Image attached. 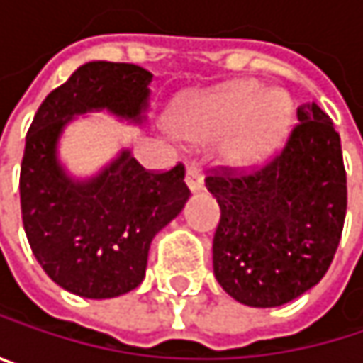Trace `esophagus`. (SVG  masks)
<instances>
[{
  "label": "esophagus",
  "instance_id": "obj_1",
  "mask_svg": "<svg viewBox=\"0 0 363 363\" xmlns=\"http://www.w3.org/2000/svg\"><path fill=\"white\" fill-rule=\"evenodd\" d=\"M184 181H186V186H189L191 191H199V189L203 186V172H201L199 164H195V162L189 164Z\"/></svg>",
  "mask_w": 363,
  "mask_h": 363
}]
</instances>
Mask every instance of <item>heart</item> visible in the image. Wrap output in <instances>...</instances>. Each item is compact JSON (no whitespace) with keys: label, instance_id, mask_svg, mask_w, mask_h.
Masks as SVG:
<instances>
[{"label":"heart","instance_id":"b5f03b06","mask_svg":"<svg viewBox=\"0 0 363 363\" xmlns=\"http://www.w3.org/2000/svg\"><path fill=\"white\" fill-rule=\"evenodd\" d=\"M172 123L189 140H208L238 125L227 143V157L238 164H254L271 155L284 140L292 123V109L281 94H264L258 84L240 82L181 105Z\"/></svg>","mask_w":363,"mask_h":363}]
</instances>
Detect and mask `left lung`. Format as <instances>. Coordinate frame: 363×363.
Returning a JSON list of instances; mask_svg holds the SVG:
<instances>
[{
  "label": "left lung",
  "instance_id": "8db88e82",
  "mask_svg": "<svg viewBox=\"0 0 363 363\" xmlns=\"http://www.w3.org/2000/svg\"><path fill=\"white\" fill-rule=\"evenodd\" d=\"M296 117L284 149L262 166H216L206 177L220 206L214 275L248 307H279L313 288L340 242L347 212L340 136L315 103L298 107Z\"/></svg>",
  "mask_w": 363,
  "mask_h": 363
}]
</instances>
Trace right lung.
<instances>
[{"mask_svg":"<svg viewBox=\"0 0 363 363\" xmlns=\"http://www.w3.org/2000/svg\"><path fill=\"white\" fill-rule=\"evenodd\" d=\"M151 82L138 65L88 62L45 96L27 132L21 210L29 246L52 281L84 298H113L143 281L151 240L191 191L182 164L145 170L128 151L96 179L71 181L56 143L65 123L86 111L143 121Z\"/></svg>","mask_w":363,"mask_h":363,"instance_id":"1","label":"right lung"}]
</instances>
